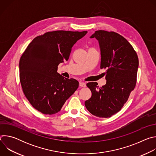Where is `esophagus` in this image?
Listing matches in <instances>:
<instances>
[{
	"instance_id": "34e87169",
	"label": "esophagus",
	"mask_w": 156,
	"mask_h": 156,
	"mask_svg": "<svg viewBox=\"0 0 156 156\" xmlns=\"http://www.w3.org/2000/svg\"><path fill=\"white\" fill-rule=\"evenodd\" d=\"M80 86H81V87H86V83L84 82L81 81V82H80Z\"/></svg>"
}]
</instances>
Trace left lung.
I'll list each match as a JSON object with an SVG mask.
<instances>
[{
	"mask_svg": "<svg viewBox=\"0 0 156 156\" xmlns=\"http://www.w3.org/2000/svg\"><path fill=\"white\" fill-rule=\"evenodd\" d=\"M99 41L101 69H106V84L99 87L96 82L86 84L92 96L85 101L87 110L100 118L119 112L127 101L136 83L139 60L130 43L114 31H96L91 38Z\"/></svg>",
	"mask_w": 156,
	"mask_h": 156,
	"instance_id": "8db88e82",
	"label": "left lung"
}]
</instances>
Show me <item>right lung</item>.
<instances>
[{
	"label": "right lung",
	"mask_w": 156,
	"mask_h": 156,
	"mask_svg": "<svg viewBox=\"0 0 156 156\" xmlns=\"http://www.w3.org/2000/svg\"><path fill=\"white\" fill-rule=\"evenodd\" d=\"M87 31H54L36 37L20 59V81L31 105L45 115L58 112L77 90L79 82L57 73L72 47Z\"/></svg>",
	"instance_id": "right-lung-1"
}]
</instances>
